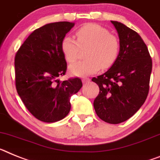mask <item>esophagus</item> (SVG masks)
Here are the masks:
<instances>
[{"label":"esophagus","mask_w":160,"mask_h":160,"mask_svg":"<svg viewBox=\"0 0 160 160\" xmlns=\"http://www.w3.org/2000/svg\"><path fill=\"white\" fill-rule=\"evenodd\" d=\"M82 82H83V84H88V82H90V80L89 79H87V78L83 79V80H82Z\"/></svg>","instance_id":"1"}]
</instances>
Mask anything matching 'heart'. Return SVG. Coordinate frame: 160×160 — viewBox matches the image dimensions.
<instances>
[{
  "label": "heart",
  "instance_id": "heart-1",
  "mask_svg": "<svg viewBox=\"0 0 160 160\" xmlns=\"http://www.w3.org/2000/svg\"><path fill=\"white\" fill-rule=\"evenodd\" d=\"M76 41L65 36L61 42V51L68 63L78 59L80 50L87 49L86 60L80 61L69 67L72 76L85 77L113 67L118 59L120 43L117 37L110 34L106 28L97 24L82 26L76 32Z\"/></svg>",
  "mask_w": 160,
  "mask_h": 160
}]
</instances>
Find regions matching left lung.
I'll return each instance as SVG.
<instances>
[{"mask_svg": "<svg viewBox=\"0 0 160 160\" xmlns=\"http://www.w3.org/2000/svg\"><path fill=\"white\" fill-rule=\"evenodd\" d=\"M118 33V59L103 75L92 81L99 86L94 100L101 120L118 124L128 120L143 105L149 92L152 60L141 36L121 22L111 21Z\"/></svg>", "mask_w": 160, "mask_h": 160, "instance_id": "8db88e82", "label": "left lung"}]
</instances>
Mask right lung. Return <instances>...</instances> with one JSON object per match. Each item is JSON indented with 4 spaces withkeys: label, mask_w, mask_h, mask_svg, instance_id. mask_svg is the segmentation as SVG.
I'll return each mask as SVG.
<instances>
[{
    "label": "right lung",
    "mask_w": 160,
    "mask_h": 160,
    "mask_svg": "<svg viewBox=\"0 0 160 160\" xmlns=\"http://www.w3.org/2000/svg\"><path fill=\"white\" fill-rule=\"evenodd\" d=\"M74 25L59 22L42 26L29 35L15 55L17 92L30 113L42 122L64 118L71 109V97L82 87L78 77L58 80L67 71L61 42Z\"/></svg>",
    "instance_id": "1"
}]
</instances>
